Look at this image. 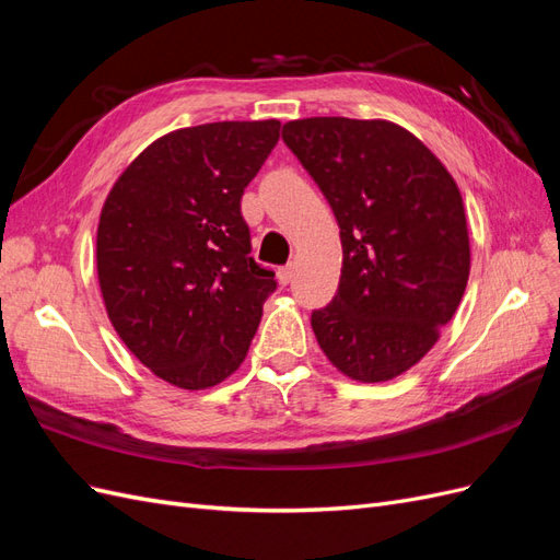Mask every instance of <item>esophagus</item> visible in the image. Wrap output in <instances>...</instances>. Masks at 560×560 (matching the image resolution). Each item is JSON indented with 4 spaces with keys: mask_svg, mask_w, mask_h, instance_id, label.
<instances>
[{
    "mask_svg": "<svg viewBox=\"0 0 560 560\" xmlns=\"http://www.w3.org/2000/svg\"><path fill=\"white\" fill-rule=\"evenodd\" d=\"M292 276H294V266H292V264L278 268V280H280L282 284H290V282H292Z\"/></svg>",
    "mask_w": 560,
    "mask_h": 560,
    "instance_id": "1",
    "label": "esophagus"
}]
</instances>
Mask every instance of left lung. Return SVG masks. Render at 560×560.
<instances>
[{"instance_id":"1","label":"left lung","mask_w":560,"mask_h":560,"mask_svg":"<svg viewBox=\"0 0 560 560\" xmlns=\"http://www.w3.org/2000/svg\"><path fill=\"white\" fill-rule=\"evenodd\" d=\"M282 140L341 229L336 296L311 315L317 343L354 381L395 378L436 343L465 294L460 191L425 144L389 121L301 118L284 124Z\"/></svg>"}]
</instances>
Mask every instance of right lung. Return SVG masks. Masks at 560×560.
<instances>
[{"mask_svg":"<svg viewBox=\"0 0 560 560\" xmlns=\"http://www.w3.org/2000/svg\"><path fill=\"white\" fill-rule=\"evenodd\" d=\"M280 121L175 130L147 147L109 191L97 278L116 334L184 389L222 383L245 360L276 273L249 257L245 186L278 144Z\"/></svg>","mask_w":560,"mask_h":560,"instance_id":"right-lung-1","label":"right lung"}]
</instances>
